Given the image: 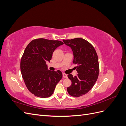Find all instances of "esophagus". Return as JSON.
I'll return each mask as SVG.
<instances>
[{
  "label": "esophagus",
  "mask_w": 126,
  "mask_h": 126,
  "mask_svg": "<svg viewBox=\"0 0 126 126\" xmlns=\"http://www.w3.org/2000/svg\"><path fill=\"white\" fill-rule=\"evenodd\" d=\"M63 78H67V75H66V74H64V73H63Z\"/></svg>",
  "instance_id": "34e87169"
}]
</instances>
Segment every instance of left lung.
<instances>
[{
  "mask_svg": "<svg viewBox=\"0 0 126 126\" xmlns=\"http://www.w3.org/2000/svg\"><path fill=\"white\" fill-rule=\"evenodd\" d=\"M63 41L72 49L73 63L77 65V75H68L71 85L67 88V91L71 96H81L92 89L98 79L99 68L97 52L92 45L80 38Z\"/></svg>",
  "mask_w": 126,
  "mask_h": 126,
  "instance_id": "left-lung-1",
  "label": "left lung"
}]
</instances>
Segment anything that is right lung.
<instances>
[{"instance_id":"obj_1","label":"right lung","mask_w":126,"mask_h":126,"mask_svg":"<svg viewBox=\"0 0 126 126\" xmlns=\"http://www.w3.org/2000/svg\"><path fill=\"white\" fill-rule=\"evenodd\" d=\"M63 44L59 40L39 38L32 40L26 47L20 70L27 88L35 96L43 98L51 96L62 79L61 71L48 70L46 63L50 62L54 50Z\"/></svg>"}]
</instances>
